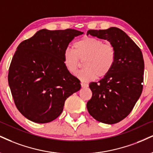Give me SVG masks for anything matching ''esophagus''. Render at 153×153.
<instances>
[{
	"instance_id": "obj_1",
	"label": "esophagus",
	"mask_w": 153,
	"mask_h": 153,
	"mask_svg": "<svg viewBox=\"0 0 153 153\" xmlns=\"http://www.w3.org/2000/svg\"><path fill=\"white\" fill-rule=\"evenodd\" d=\"M81 87L82 88H86V87H88V84L85 83V82H81Z\"/></svg>"
}]
</instances>
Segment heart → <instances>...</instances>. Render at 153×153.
Here are the masks:
<instances>
[{"instance_id":"b5f03b06","label":"heart","mask_w":153,"mask_h":153,"mask_svg":"<svg viewBox=\"0 0 153 153\" xmlns=\"http://www.w3.org/2000/svg\"><path fill=\"white\" fill-rule=\"evenodd\" d=\"M74 50L66 49L63 53V64L66 70L74 74L83 61L84 68L76 74L82 81L89 82L106 76L115 62V51L109 44L94 37H84L73 44Z\"/></svg>"}]
</instances>
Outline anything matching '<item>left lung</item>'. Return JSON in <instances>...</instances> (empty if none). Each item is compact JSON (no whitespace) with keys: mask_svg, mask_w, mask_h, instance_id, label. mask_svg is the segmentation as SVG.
<instances>
[{"mask_svg":"<svg viewBox=\"0 0 153 153\" xmlns=\"http://www.w3.org/2000/svg\"><path fill=\"white\" fill-rule=\"evenodd\" d=\"M107 40L115 51L113 69L98 82H91L90 115L99 122L115 124L128 116L143 91L144 60L140 48L124 31L115 27L89 30L88 35Z\"/></svg>","mask_w":153,"mask_h":153,"instance_id":"obj_1","label":"left lung"}]
</instances>
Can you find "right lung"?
<instances>
[{
	"mask_svg": "<svg viewBox=\"0 0 153 153\" xmlns=\"http://www.w3.org/2000/svg\"><path fill=\"white\" fill-rule=\"evenodd\" d=\"M74 29H42L19 44L9 68L8 84L20 113L34 123L56 119L65 101L81 88L63 64V53L75 37Z\"/></svg>",
	"mask_w": 153,
	"mask_h": 153,
	"instance_id": "1",
	"label": "right lung"
}]
</instances>
